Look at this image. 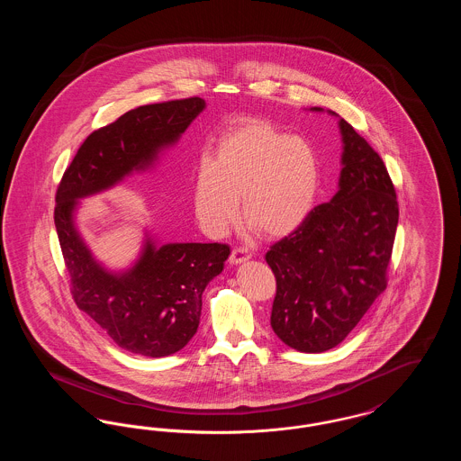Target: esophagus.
<instances>
[{"label": "esophagus", "instance_id": "1", "mask_svg": "<svg viewBox=\"0 0 461 461\" xmlns=\"http://www.w3.org/2000/svg\"><path fill=\"white\" fill-rule=\"evenodd\" d=\"M249 259H250V252H249L247 249H243V247L233 249L231 254H230V263L231 264L245 263V261H249Z\"/></svg>", "mask_w": 461, "mask_h": 461}]
</instances>
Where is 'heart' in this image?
I'll use <instances>...</instances> for the list:
<instances>
[{
    "label": "heart",
    "instance_id": "obj_1",
    "mask_svg": "<svg viewBox=\"0 0 461 461\" xmlns=\"http://www.w3.org/2000/svg\"><path fill=\"white\" fill-rule=\"evenodd\" d=\"M320 160L301 136L249 121L226 132L214 158L202 157L192 176V207L200 228L224 235L241 212L266 237L295 231L312 212Z\"/></svg>",
    "mask_w": 461,
    "mask_h": 461
}]
</instances>
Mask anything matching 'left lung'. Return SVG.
Segmentation results:
<instances>
[{"label": "left lung", "instance_id": "left-lung-1", "mask_svg": "<svg viewBox=\"0 0 461 461\" xmlns=\"http://www.w3.org/2000/svg\"><path fill=\"white\" fill-rule=\"evenodd\" d=\"M339 128V192L266 254L276 278L271 329L301 352L329 351L349 335L385 290L394 247L399 207L387 167L348 121Z\"/></svg>", "mask_w": 461, "mask_h": 461}]
</instances>
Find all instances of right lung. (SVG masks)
Masks as SVG:
<instances>
[{"instance_id":"1","label":"right lung","mask_w":461,"mask_h":461,"mask_svg":"<svg viewBox=\"0 0 461 461\" xmlns=\"http://www.w3.org/2000/svg\"><path fill=\"white\" fill-rule=\"evenodd\" d=\"M205 109L198 96L143 105L91 132L57 190L55 228L77 307L124 351L162 357L195 335L202 294L230 256L226 243H166L147 239L132 267L112 273L95 261L74 211L79 198L105 192L149 169Z\"/></svg>"}]
</instances>
